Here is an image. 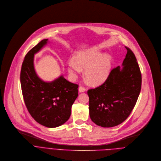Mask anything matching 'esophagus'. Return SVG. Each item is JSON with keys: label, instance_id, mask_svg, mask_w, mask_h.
<instances>
[{"label": "esophagus", "instance_id": "obj_1", "mask_svg": "<svg viewBox=\"0 0 161 161\" xmlns=\"http://www.w3.org/2000/svg\"><path fill=\"white\" fill-rule=\"evenodd\" d=\"M85 91H86V87H84V86H79V91L80 92H84Z\"/></svg>", "mask_w": 161, "mask_h": 161}]
</instances>
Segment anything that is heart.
<instances>
[{
    "label": "heart",
    "mask_w": 161,
    "mask_h": 161,
    "mask_svg": "<svg viewBox=\"0 0 161 161\" xmlns=\"http://www.w3.org/2000/svg\"><path fill=\"white\" fill-rule=\"evenodd\" d=\"M74 60L68 64L70 74L75 77L80 72L81 69H86L85 76L89 82L100 84L108 78L112 65L109 55L104 54L99 47H93L76 54Z\"/></svg>",
    "instance_id": "b5f03b06"
}]
</instances>
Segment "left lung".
Wrapping results in <instances>:
<instances>
[{
    "mask_svg": "<svg viewBox=\"0 0 161 161\" xmlns=\"http://www.w3.org/2000/svg\"><path fill=\"white\" fill-rule=\"evenodd\" d=\"M127 52L122 68L113 69L105 82L87 91L90 118L103 127L116 126L131 113L142 87V74L133 52Z\"/></svg>",
    "mask_w": 161,
    "mask_h": 161,
    "instance_id": "8db88e82",
    "label": "left lung"
}]
</instances>
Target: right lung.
I'll list each match as a JSON object with an SVG mask.
<instances>
[{"label":"right lung","mask_w":161,"mask_h":161,"mask_svg":"<svg viewBox=\"0 0 161 161\" xmlns=\"http://www.w3.org/2000/svg\"><path fill=\"white\" fill-rule=\"evenodd\" d=\"M47 41H41L26 54L20 82L24 102L31 116L44 126L56 127L70 118L72 106L78 96L79 86L62 75L51 82H44L37 76L34 65V54Z\"/></svg>","instance_id":"add662e5"}]
</instances>
